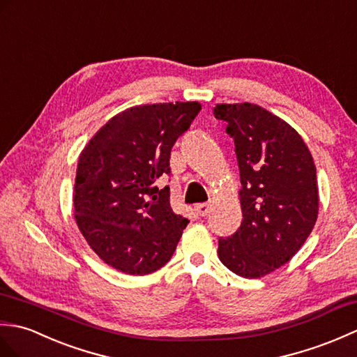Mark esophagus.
<instances>
[{
  "mask_svg": "<svg viewBox=\"0 0 357 357\" xmlns=\"http://www.w3.org/2000/svg\"><path fill=\"white\" fill-rule=\"evenodd\" d=\"M195 211H197V213H199V215L206 217V215H209V212H211V206H209V204H206V203H203V204H199V206H197Z\"/></svg>",
  "mask_w": 357,
  "mask_h": 357,
  "instance_id": "34e87169",
  "label": "esophagus"
}]
</instances>
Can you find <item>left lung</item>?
Segmentation results:
<instances>
[{
  "instance_id": "8db88e82",
  "label": "left lung",
  "mask_w": 357,
  "mask_h": 357,
  "mask_svg": "<svg viewBox=\"0 0 357 357\" xmlns=\"http://www.w3.org/2000/svg\"><path fill=\"white\" fill-rule=\"evenodd\" d=\"M213 116L235 142L243 212L238 231L218 240V258L243 278H261L289 263L313 231L316 166L298 131L263 107L217 104Z\"/></svg>"
}]
</instances>
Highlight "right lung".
Masks as SVG:
<instances>
[{
  "instance_id": "1",
  "label": "right lung",
  "mask_w": 357,
  "mask_h": 357,
  "mask_svg": "<svg viewBox=\"0 0 357 357\" xmlns=\"http://www.w3.org/2000/svg\"><path fill=\"white\" fill-rule=\"evenodd\" d=\"M200 102L131 107L102 126L79 155L73 208L94 253L119 272L148 275L171 259L189 220L174 213L169 186L176 140L200 113Z\"/></svg>"
}]
</instances>
